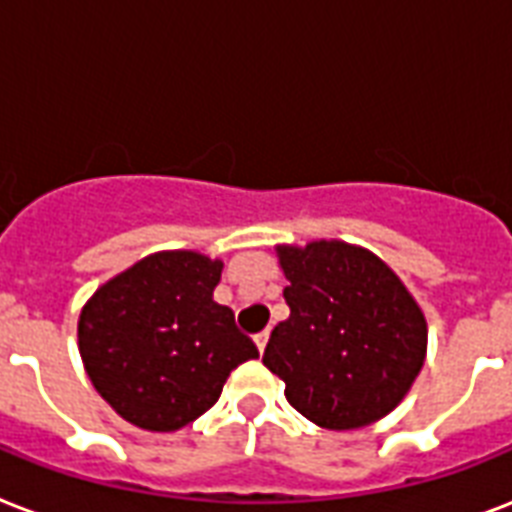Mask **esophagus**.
<instances>
[{
  "instance_id": "34e87169",
  "label": "esophagus",
  "mask_w": 512,
  "mask_h": 512,
  "mask_svg": "<svg viewBox=\"0 0 512 512\" xmlns=\"http://www.w3.org/2000/svg\"><path fill=\"white\" fill-rule=\"evenodd\" d=\"M267 342H269V331H261V334H256V347H259V352H264Z\"/></svg>"
}]
</instances>
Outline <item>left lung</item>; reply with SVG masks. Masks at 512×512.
<instances>
[{
	"label": "left lung",
	"mask_w": 512,
	"mask_h": 512,
	"mask_svg": "<svg viewBox=\"0 0 512 512\" xmlns=\"http://www.w3.org/2000/svg\"><path fill=\"white\" fill-rule=\"evenodd\" d=\"M291 315L277 323L264 366L301 417L358 430L390 414L425 366L427 320L400 277L360 245H277Z\"/></svg>",
	"instance_id": "obj_1"
}]
</instances>
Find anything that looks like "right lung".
Instances as JSON below:
<instances>
[{
    "instance_id": "right-lung-1",
    "label": "right lung",
    "mask_w": 512,
    "mask_h": 512,
    "mask_svg": "<svg viewBox=\"0 0 512 512\" xmlns=\"http://www.w3.org/2000/svg\"><path fill=\"white\" fill-rule=\"evenodd\" d=\"M219 259L160 251L136 261L87 299L79 312V355L98 395L125 422L173 433L219 400L227 376L259 358L213 301Z\"/></svg>"
}]
</instances>
